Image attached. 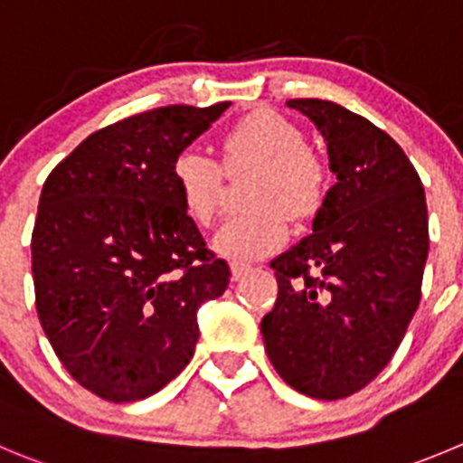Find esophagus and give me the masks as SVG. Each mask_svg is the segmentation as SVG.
<instances>
[{"instance_id": "obj_1", "label": "esophagus", "mask_w": 463, "mask_h": 463, "mask_svg": "<svg viewBox=\"0 0 463 463\" xmlns=\"http://www.w3.org/2000/svg\"><path fill=\"white\" fill-rule=\"evenodd\" d=\"M250 272H252V266H248V263H232V279L234 281L245 279Z\"/></svg>"}]
</instances>
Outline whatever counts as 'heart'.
Returning a JSON list of instances; mask_svg holds the SVG:
<instances>
[{
  "mask_svg": "<svg viewBox=\"0 0 463 463\" xmlns=\"http://www.w3.org/2000/svg\"><path fill=\"white\" fill-rule=\"evenodd\" d=\"M222 168L195 149L173 161L175 193L193 222L209 227L218 218L224 175L257 168L248 188L254 209L229 218L213 239L220 257L252 261L279 250L288 239V215L311 220L323 206L329 173L318 152L305 145V134L275 111H254L224 131L220 140Z\"/></svg>",
  "mask_w": 463,
  "mask_h": 463,
  "instance_id": "obj_1",
  "label": "heart"
}]
</instances>
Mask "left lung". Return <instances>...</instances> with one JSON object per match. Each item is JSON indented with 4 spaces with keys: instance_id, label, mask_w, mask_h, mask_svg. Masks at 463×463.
<instances>
[{
    "instance_id": "1",
    "label": "left lung",
    "mask_w": 463,
    "mask_h": 463,
    "mask_svg": "<svg viewBox=\"0 0 463 463\" xmlns=\"http://www.w3.org/2000/svg\"><path fill=\"white\" fill-rule=\"evenodd\" d=\"M286 104L323 134L336 184L314 234L272 259L279 293L261 334L286 384L341 400L384 371L416 314L430 250L425 191L371 120L325 99Z\"/></svg>"
}]
</instances>
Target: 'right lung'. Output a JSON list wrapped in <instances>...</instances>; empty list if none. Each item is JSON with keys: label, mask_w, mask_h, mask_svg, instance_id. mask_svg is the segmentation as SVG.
I'll use <instances>...</instances> for the list:
<instances>
[{"label": "right lung", "mask_w": 463, "mask_h": 463, "mask_svg": "<svg viewBox=\"0 0 463 463\" xmlns=\"http://www.w3.org/2000/svg\"><path fill=\"white\" fill-rule=\"evenodd\" d=\"M229 102L173 104L88 136L47 177L31 236L43 329L65 371L134 402L195 352L197 309L229 284L175 193L173 161Z\"/></svg>", "instance_id": "right-lung-1"}]
</instances>
